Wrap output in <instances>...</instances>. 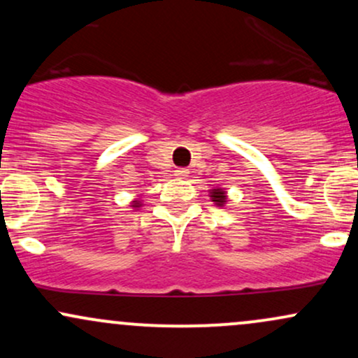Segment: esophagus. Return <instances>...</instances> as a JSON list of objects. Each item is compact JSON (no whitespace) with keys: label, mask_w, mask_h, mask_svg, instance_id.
Wrapping results in <instances>:
<instances>
[{"label":"esophagus","mask_w":358,"mask_h":358,"mask_svg":"<svg viewBox=\"0 0 358 358\" xmlns=\"http://www.w3.org/2000/svg\"><path fill=\"white\" fill-rule=\"evenodd\" d=\"M188 175H190V171H188L187 168H178V170H175V176H178V178H187Z\"/></svg>","instance_id":"obj_1"}]
</instances>
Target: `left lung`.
Returning <instances> with one entry per match:
<instances>
[{"instance_id": "1", "label": "left lung", "mask_w": 358, "mask_h": 358, "mask_svg": "<svg viewBox=\"0 0 358 358\" xmlns=\"http://www.w3.org/2000/svg\"><path fill=\"white\" fill-rule=\"evenodd\" d=\"M208 196H210V200L217 207H225V203H227V190L222 187L210 188L208 190Z\"/></svg>"}]
</instances>
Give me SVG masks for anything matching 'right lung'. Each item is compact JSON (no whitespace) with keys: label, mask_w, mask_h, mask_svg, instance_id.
Segmentation results:
<instances>
[{"label":"right lung","mask_w":358,"mask_h":358,"mask_svg":"<svg viewBox=\"0 0 358 358\" xmlns=\"http://www.w3.org/2000/svg\"><path fill=\"white\" fill-rule=\"evenodd\" d=\"M129 207H133V208L143 207V200L139 199V196H138V199H133V200H131V202H129Z\"/></svg>","instance_id":"obj_1"}]
</instances>
